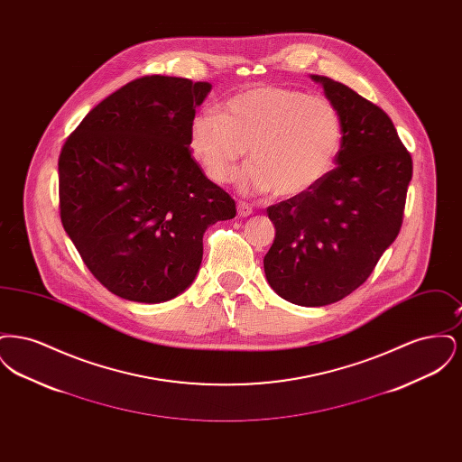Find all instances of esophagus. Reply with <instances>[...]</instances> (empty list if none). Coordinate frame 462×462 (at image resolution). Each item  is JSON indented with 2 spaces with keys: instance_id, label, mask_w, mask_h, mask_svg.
<instances>
[{
  "instance_id": "obj_1",
  "label": "esophagus",
  "mask_w": 462,
  "mask_h": 462,
  "mask_svg": "<svg viewBox=\"0 0 462 462\" xmlns=\"http://www.w3.org/2000/svg\"><path fill=\"white\" fill-rule=\"evenodd\" d=\"M237 213H239V217H242V218L251 217L253 215V206L247 204V202H239L237 204Z\"/></svg>"
}]
</instances>
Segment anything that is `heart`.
Wrapping results in <instances>:
<instances>
[{
	"label": "heart",
	"mask_w": 462,
	"mask_h": 462,
	"mask_svg": "<svg viewBox=\"0 0 462 462\" xmlns=\"http://www.w3.org/2000/svg\"><path fill=\"white\" fill-rule=\"evenodd\" d=\"M341 112L326 97L303 89L254 87L223 106L199 112L189 143L208 176L230 181L249 149L242 173L247 190L298 198L326 180L343 147Z\"/></svg>",
	"instance_id": "heart-1"
}]
</instances>
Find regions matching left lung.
<instances>
[{
  "mask_svg": "<svg viewBox=\"0 0 462 462\" xmlns=\"http://www.w3.org/2000/svg\"><path fill=\"white\" fill-rule=\"evenodd\" d=\"M341 112L336 168L313 190L266 209L275 239L264 254L270 287L300 307H326L373 273L395 241L412 157L388 114L326 76H310Z\"/></svg>",
  "mask_w": 462,
  "mask_h": 462,
  "instance_id": "left-lung-1",
  "label": "left lung"
}]
</instances>
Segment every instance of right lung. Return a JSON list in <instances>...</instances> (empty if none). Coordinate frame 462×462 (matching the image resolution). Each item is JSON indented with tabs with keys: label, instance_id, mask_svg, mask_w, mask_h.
Instances as JSON below:
<instances>
[{
	"label": "right lung",
	"instance_id": "obj_1",
	"mask_svg": "<svg viewBox=\"0 0 462 462\" xmlns=\"http://www.w3.org/2000/svg\"><path fill=\"white\" fill-rule=\"evenodd\" d=\"M209 83L145 76L102 100L59 157L60 220L89 272L119 298L162 303L190 286L202 236L236 217L189 143Z\"/></svg>",
	"mask_w": 462,
	"mask_h": 462
}]
</instances>
